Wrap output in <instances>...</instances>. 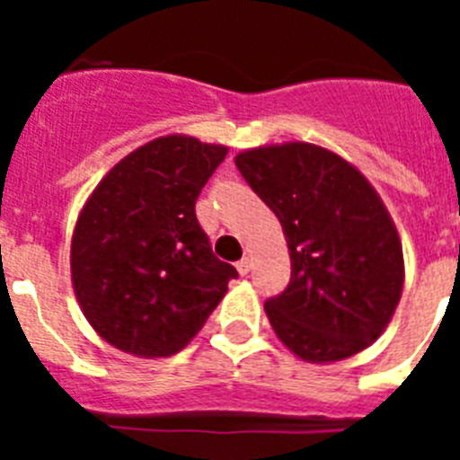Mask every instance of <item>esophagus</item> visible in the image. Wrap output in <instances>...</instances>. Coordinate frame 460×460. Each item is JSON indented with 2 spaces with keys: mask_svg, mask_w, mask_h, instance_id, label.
I'll list each match as a JSON object with an SVG mask.
<instances>
[{
  "mask_svg": "<svg viewBox=\"0 0 460 460\" xmlns=\"http://www.w3.org/2000/svg\"><path fill=\"white\" fill-rule=\"evenodd\" d=\"M237 271H239V274H242V276L249 274V271H251V260H249V258H242V260H239V262H237Z\"/></svg>",
  "mask_w": 460,
  "mask_h": 460,
  "instance_id": "34e87169",
  "label": "esophagus"
}]
</instances>
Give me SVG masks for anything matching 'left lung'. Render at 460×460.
Wrapping results in <instances>:
<instances>
[{
  "label": "left lung",
  "instance_id": "8db88e82",
  "mask_svg": "<svg viewBox=\"0 0 460 460\" xmlns=\"http://www.w3.org/2000/svg\"><path fill=\"white\" fill-rule=\"evenodd\" d=\"M283 226L290 283L265 302L276 336L306 361L371 345L403 290V249L387 209L343 158L306 142L234 158Z\"/></svg>",
  "mask_w": 460,
  "mask_h": 460
}]
</instances>
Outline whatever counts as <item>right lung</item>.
<instances>
[{"instance_id":"1","label":"right lung","mask_w":460,"mask_h":460,"mask_svg":"<svg viewBox=\"0 0 460 460\" xmlns=\"http://www.w3.org/2000/svg\"><path fill=\"white\" fill-rule=\"evenodd\" d=\"M227 149L168 136L119 161L96 186L71 243L84 318L131 355L180 352L237 270L211 253L195 200Z\"/></svg>"}]
</instances>
